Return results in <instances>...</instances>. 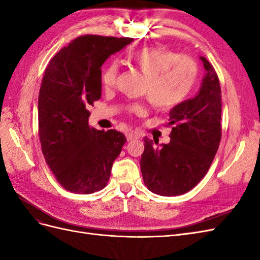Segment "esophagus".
I'll return each instance as SVG.
<instances>
[{"instance_id": "obj_1", "label": "esophagus", "mask_w": 260, "mask_h": 260, "mask_svg": "<svg viewBox=\"0 0 260 260\" xmlns=\"http://www.w3.org/2000/svg\"><path fill=\"white\" fill-rule=\"evenodd\" d=\"M125 137H127L128 141H131V140H135V139H139L140 138V136L138 135V133L137 132H133V131L127 132V135H125Z\"/></svg>"}]
</instances>
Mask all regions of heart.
I'll list each match as a JSON object with an SVG mask.
<instances>
[{"label": "heart", "instance_id": "heart-1", "mask_svg": "<svg viewBox=\"0 0 260 260\" xmlns=\"http://www.w3.org/2000/svg\"><path fill=\"white\" fill-rule=\"evenodd\" d=\"M128 64L145 76L143 92L152 105L158 109H170L183 102L192 91L198 77V65L188 56L158 46H147L128 55ZM118 74L116 61L105 67L101 80L104 88H111ZM132 112L142 113L144 107L135 105Z\"/></svg>", "mask_w": 260, "mask_h": 260}]
</instances>
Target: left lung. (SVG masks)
<instances>
[{"instance_id":"1","label":"left lung","mask_w":260,"mask_h":260,"mask_svg":"<svg viewBox=\"0 0 260 260\" xmlns=\"http://www.w3.org/2000/svg\"><path fill=\"white\" fill-rule=\"evenodd\" d=\"M206 74L199 93L169 112L170 142L144 138L141 171L151 192L161 196L184 194L205 177L221 139V89L210 62L201 56Z\"/></svg>"}]
</instances>
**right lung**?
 <instances>
[{"instance_id":"obj_1","label":"right lung","mask_w":260,"mask_h":260,"mask_svg":"<svg viewBox=\"0 0 260 260\" xmlns=\"http://www.w3.org/2000/svg\"><path fill=\"white\" fill-rule=\"evenodd\" d=\"M131 42L78 37L45 69L38 100L39 137L46 164L67 191L91 194L104 188L127 142L119 131L90 127L86 107L101 99L102 65Z\"/></svg>"}]
</instances>
